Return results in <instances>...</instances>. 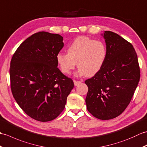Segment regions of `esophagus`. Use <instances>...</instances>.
I'll list each match as a JSON object with an SVG mask.
<instances>
[{
  "mask_svg": "<svg viewBox=\"0 0 147 147\" xmlns=\"http://www.w3.org/2000/svg\"><path fill=\"white\" fill-rule=\"evenodd\" d=\"M74 83L75 86H77L78 85L80 84L81 83V81H78V80H74Z\"/></svg>",
  "mask_w": 147,
  "mask_h": 147,
  "instance_id": "obj_1",
  "label": "esophagus"
}]
</instances>
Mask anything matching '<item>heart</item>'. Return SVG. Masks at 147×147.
<instances>
[{
    "mask_svg": "<svg viewBox=\"0 0 147 147\" xmlns=\"http://www.w3.org/2000/svg\"><path fill=\"white\" fill-rule=\"evenodd\" d=\"M106 57L107 48L102 41L80 36L69 45L67 54L59 53L56 58L62 73L69 74L77 63V76L91 77L102 68Z\"/></svg>",
    "mask_w": 147,
    "mask_h": 147,
    "instance_id": "1",
    "label": "heart"
}]
</instances>
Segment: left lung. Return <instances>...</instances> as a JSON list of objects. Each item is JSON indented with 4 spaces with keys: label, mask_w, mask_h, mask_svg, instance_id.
I'll use <instances>...</instances> for the list:
<instances>
[{
    "label": "left lung",
    "mask_w": 147,
    "mask_h": 147,
    "mask_svg": "<svg viewBox=\"0 0 147 147\" xmlns=\"http://www.w3.org/2000/svg\"><path fill=\"white\" fill-rule=\"evenodd\" d=\"M107 57L102 68L85 81L87 110L96 118L119 116L128 106L140 78L137 55L133 45L118 34L106 31Z\"/></svg>",
    "instance_id": "obj_1"
}]
</instances>
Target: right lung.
<instances>
[{
    "label": "right lung",
    "mask_w": 147,
    "mask_h": 147,
    "mask_svg": "<svg viewBox=\"0 0 147 147\" xmlns=\"http://www.w3.org/2000/svg\"><path fill=\"white\" fill-rule=\"evenodd\" d=\"M63 40L58 34L36 32L22 42L11 61L12 95L25 113L39 121L59 116L74 86L57 68L56 57L63 47Z\"/></svg>",
    "instance_id": "add662e5"
}]
</instances>
